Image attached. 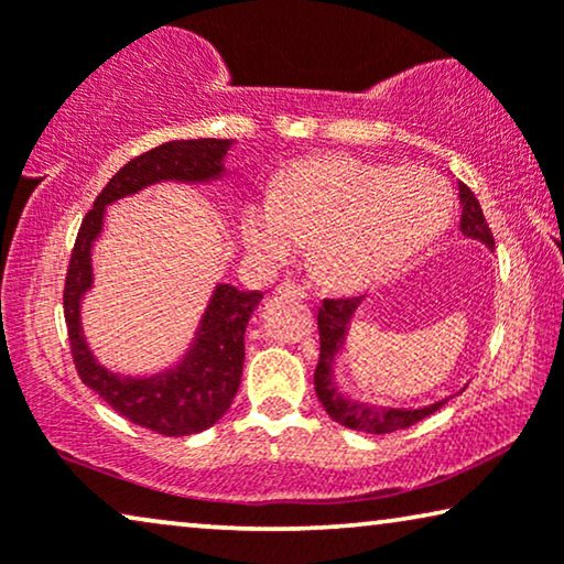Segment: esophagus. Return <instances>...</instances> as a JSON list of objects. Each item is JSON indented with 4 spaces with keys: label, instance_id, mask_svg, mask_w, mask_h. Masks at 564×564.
<instances>
[{
    "label": "esophagus",
    "instance_id": "34e87169",
    "mask_svg": "<svg viewBox=\"0 0 564 564\" xmlns=\"http://www.w3.org/2000/svg\"><path fill=\"white\" fill-rule=\"evenodd\" d=\"M276 292H280V295H292V297L307 300V290L300 288L297 282H280V284H276Z\"/></svg>",
    "mask_w": 564,
    "mask_h": 564
}]
</instances>
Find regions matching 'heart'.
Listing matches in <instances>:
<instances>
[{"label": "heart", "instance_id": "b5f03b06", "mask_svg": "<svg viewBox=\"0 0 564 564\" xmlns=\"http://www.w3.org/2000/svg\"><path fill=\"white\" fill-rule=\"evenodd\" d=\"M452 189L429 169L315 156L246 205L241 238L261 261L313 241V267L336 288H367L429 249L452 218Z\"/></svg>", "mask_w": 564, "mask_h": 564}]
</instances>
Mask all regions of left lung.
<instances>
[{
    "label": "left lung",
    "mask_w": 564,
    "mask_h": 564,
    "mask_svg": "<svg viewBox=\"0 0 564 564\" xmlns=\"http://www.w3.org/2000/svg\"><path fill=\"white\" fill-rule=\"evenodd\" d=\"M459 203H462V218H459V230L462 236L475 238L488 246L492 251L496 249V241H492V234L485 223L482 207L473 195V189L467 184L459 182ZM365 297H341V300H323L318 307V334H321V357L318 367H315V395L326 408V413L336 423H341L346 429L365 431V434H392V431L408 429L413 423H419L438 411L446 400H436V403L423 405V408H390V405H375V403H361V400H354L346 395V392L338 388L334 365L338 351L344 349L346 334H349L351 318L357 313Z\"/></svg>",
    "instance_id": "obj_1"
}]
</instances>
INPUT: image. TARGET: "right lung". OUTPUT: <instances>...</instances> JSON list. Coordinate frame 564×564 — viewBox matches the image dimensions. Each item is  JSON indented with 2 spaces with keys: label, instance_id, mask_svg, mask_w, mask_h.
I'll use <instances>...</instances> for the list:
<instances>
[{
  "label": "right lung",
  "instance_id": "right-lung-1",
  "mask_svg": "<svg viewBox=\"0 0 564 564\" xmlns=\"http://www.w3.org/2000/svg\"><path fill=\"white\" fill-rule=\"evenodd\" d=\"M234 143L228 138L169 141L130 159L99 192L95 207L84 215L68 261L64 315L76 372L115 413L164 436L199 434L226 415L241 384L246 326L264 292L218 284L180 365L151 377L120 375L99 365L82 328V297L95 282L91 243L102 234L105 207L115 199L135 195L159 182L207 184L223 180L226 156Z\"/></svg>",
  "mask_w": 564,
  "mask_h": 564
}]
</instances>
